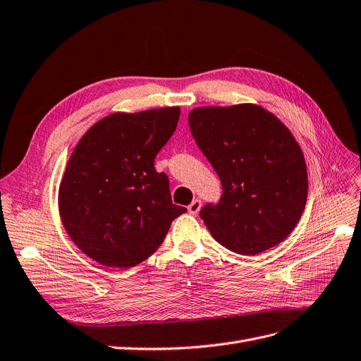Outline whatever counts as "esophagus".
Returning a JSON list of instances; mask_svg holds the SVG:
<instances>
[{
    "label": "esophagus",
    "instance_id": "34e87169",
    "mask_svg": "<svg viewBox=\"0 0 361 361\" xmlns=\"http://www.w3.org/2000/svg\"><path fill=\"white\" fill-rule=\"evenodd\" d=\"M200 209H202V202H200L199 199H194V200L188 204V212L192 214V215L199 214Z\"/></svg>",
    "mask_w": 361,
    "mask_h": 361
}]
</instances>
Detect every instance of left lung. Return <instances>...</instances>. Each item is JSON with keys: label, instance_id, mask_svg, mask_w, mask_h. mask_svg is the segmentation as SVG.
Listing matches in <instances>:
<instances>
[{"label": "left lung", "instance_id": "left-lung-1", "mask_svg": "<svg viewBox=\"0 0 361 361\" xmlns=\"http://www.w3.org/2000/svg\"><path fill=\"white\" fill-rule=\"evenodd\" d=\"M188 123L223 185L220 202L200 211L215 241L244 256L285 241L309 188L302 150L286 125L256 104L194 108Z\"/></svg>", "mask_w": 361, "mask_h": 361}]
</instances>
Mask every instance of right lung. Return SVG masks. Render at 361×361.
<instances>
[{
  "mask_svg": "<svg viewBox=\"0 0 361 361\" xmlns=\"http://www.w3.org/2000/svg\"><path fill=\"white\" fill-rule=\"evenodd\" d=\"M179 116V106L113 113L73 149L59 188L60 218L73 244L97 264H141L187 212L173 204L167 174L154 166Z\"/></svg>",
  "mask_w": 361,
  "mask_h": 361,
  "instance_id": "right-lung-1",
  "label": "right lung"
}]
</instances>
